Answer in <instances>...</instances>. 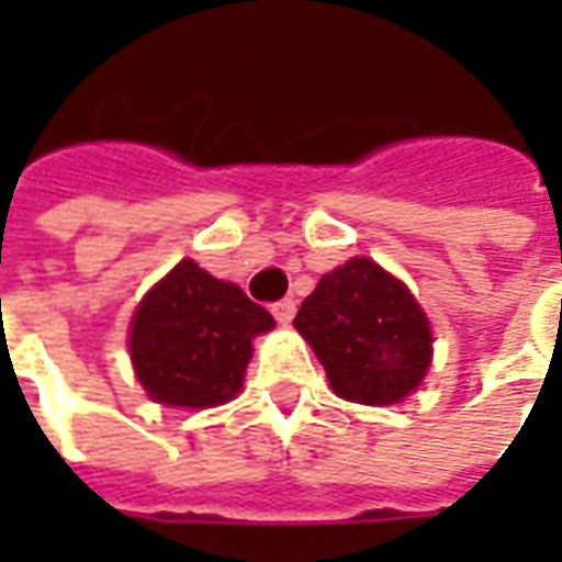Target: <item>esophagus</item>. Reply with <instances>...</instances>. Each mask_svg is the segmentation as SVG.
I'll return each instance as SVG.
<instances>
[{
	"label": "esophagus",
	"mask_w": 562,
	"mask_h": 562,
	"mask_svg": "<svg viewBox=\"0 0 562 562\" xmlns=\"http://www.w3.org/2000/svg\"><path fill=\"white\" fill-rule=\"evenodd\" d=\"M294 310H297V304H294L292 297H282V301H277V304H273V310H270V313H273V318H277L280 325H289V322L294 318Z\"/></svg>",
	"instance_id": "obj_1"
}]
</instances>
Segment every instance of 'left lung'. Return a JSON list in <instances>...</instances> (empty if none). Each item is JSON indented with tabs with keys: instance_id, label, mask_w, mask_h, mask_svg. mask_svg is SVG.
Masks as SVG:
<instances>
[{
	"instance_id": "1",
	"label": "left lung",
	"mask_w": 562,
	"mask_h": 562,
	"mask_svg": "<svg viewBox=\"0 0 562 562\" xmlns=\"http://www.w3.org/2000/svg\"><path fill=\"white\" fill-rule=\"evenodd\" d=\"M294 328L313 346L334 394L367 406L401 403L434 358L430 322L415 294L370 258L325 273Z\"/></svg>"
}]
</instances>
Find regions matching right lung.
<instances>
[{
    "label": "right lung",
    "mask_w": 562,
    "mask_h": 562,
    "mask_svg": "<svg viewBox=\"0 0 562 562\" xmlns=\"http://www.w3.org/2000/svg\"><path fill=\"white\" fill-rule=\"evenodd\" d=\"M270 328L273 316L244 289L183 258L135 310L128 355L149 401L207 409L240 391L252 340Z\"/></svg>",
    "instance_id": "right-lung-1"
}]
</instances>
